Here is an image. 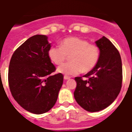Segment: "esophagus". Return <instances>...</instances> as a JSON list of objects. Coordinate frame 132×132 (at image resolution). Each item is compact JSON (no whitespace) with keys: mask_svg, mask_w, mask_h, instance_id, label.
Returning a JSON list of instances; mask_svg holds the SVG:
<instances>
[{"mask_svg":"<svg viewBox=\"0 0 132 132\" xmlns=\"http://www.w3.org/2000/svg\"><path fill=\"white\" fill-rule=\"evenodd\" d=\"M64 79H65V80H68V79H70V77L66 76V75H65V76L64 77Z\"/></svg>","mask_w":132,"mask_h":132,"instance_id":"1","label":"esophagus"}]
</instances>
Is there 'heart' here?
I'll list each match as a JSON object with an SVG mask.
<instances>
[{
  "label": "heart",
  "mask_w": 132,
  "mask_h": 132,
  "mask_svg": "<svg viewBox=\"0 0 132 132\" xmlns=\"http://www.w3.org/2000/svg\"><path fill=\"white\" fill-rule=\"evenodd\" d=\"M48 57L51 62L60 65L69 56V62L64 63L57 68L59 73L66 75H77L90 71L99 60V49L95 44H89L87 40L76 37L65 38L60 46H53L48 50Z\"/></svg>",
  "instance_id": "obj_1"
}]
</instances>
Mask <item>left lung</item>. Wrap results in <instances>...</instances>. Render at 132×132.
<instances>
[{
  "label": "left lung",
  "instance_id": "obj_1",
  "mask_svg": "<svg viewBox=\"0 0 132 132\" xmlns=\"http://www.w3.org/2000/svg\"><path fill=\"white\" fill-rule=\"evenodd\" d=\"M100 51L98 63L85 75L88 80L75 78V100L85 110L95 112L112 103L122 86L123 69L121 55L114 44L104 36L95 42Z\"/></svg>",
  "mask_w": 132,
  "mask_h": 132
}]
</instances>
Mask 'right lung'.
Listing matches in <instances>:
<instances>
[{
	"instance_id": "right-lung-1",
	"label": "right lung",
	"mask_w": 132,
	"mask_h": 132,
	"mask_svg": "<svg viewBox=\"0 0 132 132\" xmlns=\"http://www.w3.org/2000/svg\"><path fill=\"white\" fill-rule=\"evenodd\" d=\"M51 44L46 36H32L15 50L9 63L8 81L13 98L36 114L54 106L63 84V75H51L55 70L48 54Z\"/></svg>"
}]
</instances>
